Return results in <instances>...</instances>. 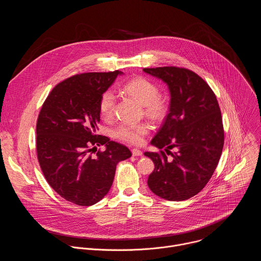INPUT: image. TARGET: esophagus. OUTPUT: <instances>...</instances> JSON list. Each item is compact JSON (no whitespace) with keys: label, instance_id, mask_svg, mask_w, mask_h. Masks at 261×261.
Listing matches in <instances>:
<instances>
[{"label":"esophagus","instance_id":"34e87169","mask_svg":"<svg viewBox=\"0 0 261 261\" xmlns=\"http://www.w3.org/2000/svg\"><path fill=\"white\" fill-rule=\"evenodd\" d=\"M132 155H133L134 157L142 156V152L139 151V150H137V148H133V150H132Z\"/></svg>","mask_w":261,"mask_h":261}]
</instances>
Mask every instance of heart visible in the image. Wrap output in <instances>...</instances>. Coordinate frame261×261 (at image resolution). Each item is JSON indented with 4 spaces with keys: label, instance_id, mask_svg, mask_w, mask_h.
Segmentation results:
<instances>
[{
    "label": "heart",
    "instance_id": "1",
    "mask_svg": "<svg viewBox=\"0 0 261 261\" xmlns=\"http://www.w3.org/2000/svg\"><path fill=\"white\" fill-rule=\"evenodd\" d=\"M125 92L133 97L139 104L144 106L145 113L151 118H161L165 111V105L159 97V89L152 82L143 77H137L126 84ZM115 94L111 91H106L99 103L100 115L104 119L113 116L115 106ZM146 124H121L115 130V135L123 141L130 143H139L142 136L147 132Z\"/></svg>",
    "mask_w": 261,
    "mask_h": 261
}]
</instances>
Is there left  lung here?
<instances>
[{
  "label": "left lung",
  "mask_w": 261,
  "mask_h": 261,
  "mask_svg": "<svg viewBox=\"0 0 261 261\" xmlns=\"http://www.w3.org/2000/svg\"><path fill=\"white\" fill-rule=\"evenodd\" d=\"M143 72L166 84L170 94L169 113L151 141L166 153H144L155 164L148 188L166 200L189 199L204 188L222 154L224 131L217 98L188 69L158 67L144 68Z\"/></svg>",
  "instance_id": "left-lung-1"
}]
</instances>
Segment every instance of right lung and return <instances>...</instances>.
<instances>
[{
  "mask_svg": "<svg viewBox=\"0 0 261 261\" xmlns=\"http://www.w3.org/2000/svg\"><path fill=\"white\" fill-rule=\"evenodd\" d=\"M121 71L91 72L57 85L37 121V156L50 187L77 205H93L110 190L119 162L132 156L121 143L97 135L102 95ZM97 145L106 150L92 155Z\"/></svg>",
  "mask_w": 261,
  "mask_h": 261,
  "instance_id": "right-lung-1",
  "label": "right lung"
}]
</instances>
